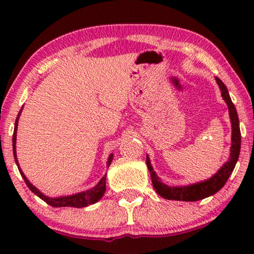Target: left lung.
Listing matches in <instances>:
<instances>
[{
	"mask_svg": "<svg viewBox=\"0 0 254 254\" xmlns=\"http://www.w3.org/2000/svg\"><path fill=\"white\" fill-rule=\"evenodd\" d=\"M218 86H220L222 98L227 103L229 116H230L231 121V147H230V157L227 162L222 165V168L215 173L209 179L203 180V182L192 184L187 186H168L166 184L162 183L159 177L156 175V172L152 169L150 158L147 155V166L149 172H150L151 183L154 189L156 190L159 195L168 200H176V201H197L202 200L204 197L214 195L217 193L222 187L225 185L229 177L231 176L234 171L236 163L238 161L239 152H241V129H239V119L237 111L234 103L231 102L230 96H229L227 86L218 77H215Z\"/></svg>",
	"mask_w": 254,
	"mask_h": 254,
	"instance_id": "obj_1",
	"label": "left lung"
}]
</instances>
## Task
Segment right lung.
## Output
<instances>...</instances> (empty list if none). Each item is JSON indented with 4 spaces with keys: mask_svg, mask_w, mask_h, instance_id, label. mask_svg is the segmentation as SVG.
Listing matches in <instances>:
<instances>
[{
    "mask_svg": "<svg viewBox=\"0 0 254 254\" xmlns=\"http://www.w3.org/2000/svg\"><path fill=\"white\" fill-rule=\"evenodd\" d=\"M23 110V107H22ZM22 110L19 111L18 116H17L16 123H15V129H13V136H12V150H13V157H15V162L17 166H18V170L22 175L24 182L27 185V187L32 190V192L36 194L37 196H39L41 200H44L47 204H50L52 207H75V208H83L89 206V204L96 203L97 201L100 200L104 195L106 190V175L103 177L102 179L99 180V183L97 184L95 187L90 189L88 190H84V192H79L76 194H72V195H67V196H59V197H50L45 195L44 193H41L39 190L37 189L36 186H33L32 184L30 183V180L26 178L22 169L19 168L18 159H17V154H16V136H17V126H18V120L20 117V113H22ZM113 159V154L109 156V159H107V168L111 165Z\"/></svg>",
    "mask_w": 254,
    "mask_h": 254,
    "instance_id": "right-lung-1",
    "label": "right lung"
}]
</instances>
